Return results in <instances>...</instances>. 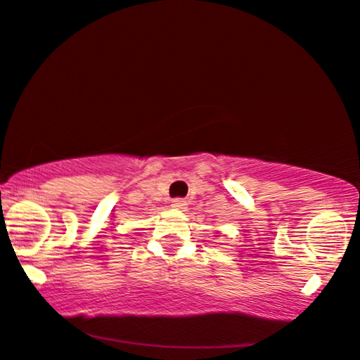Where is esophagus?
<instances>
[{
    "label": "esophagus",
    "mask_w": 360,
    "mask_h": 360,
    "mask_svg": "<svg viewBox=\"0 0 360 360\" xmlns=\"http://www.w3.org/2000/svg\"><path fill=\"white\" fill-rule=\"evenodd\" d=\"M171 206L174 207V210H186L188 202H186L183 198H176V199H172V205Z\"/></svg>",
    "instance_id": "esophagus-1"
}]
</instances>
